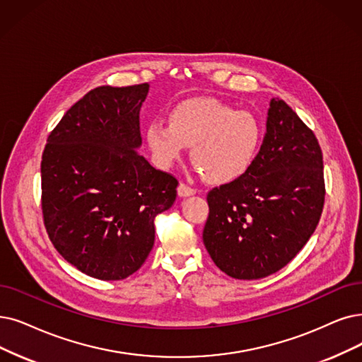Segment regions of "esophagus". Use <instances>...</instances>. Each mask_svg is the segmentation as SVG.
Wrapping results in <instances>:
<instances>
[{
    "mask_svg": "<svg viewBox=\"0 0 362 362\" xmlns=\"http://www.w3.org/2000/svg\"><path fill=\"white\" fill-rule=\"evenodd\" d=\"M177 192H178V196H180V197H189V196L196 194V190H194V189H192V187L185 185V184H182V182L178 185Z\"/></svg>",
    "mask_w": 362,
    "mask_h": 362,
    "instance_id": "34e87169",
    "label": "esophagus"
}]
</instances>
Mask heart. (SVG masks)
Masks as SVG:
<instances>
[{
  "mask_svg": "<svg viewBox=\"0 0 362 362\" xmlns=\"http://www.w3.org/2000/svg\"><path fill=\"white\" fill-rule=\"evenodd\" d=\"M263 129L250 111L214 98H190L168 112V124L151 122L146 141L154 163L170 169L190 148L194 169L212 184L233 182L252 166Z\"/></svg>",
  "mask_w": 362,
  "mask_h": 362,
  "instance_id": "1",
  "label": "heart"
}]
</instances>
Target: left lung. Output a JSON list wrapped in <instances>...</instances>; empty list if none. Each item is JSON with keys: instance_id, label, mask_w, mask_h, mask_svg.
<instances>
[{"instance_id": "obj_1", "label": "left lung", "mask_w": 362, "mask_h": 362, "mask_svg": "<svg viewBox=\"0 0 362 362\" xmlns=\"http://www.w3.org/2000/svg\"><path fill=\"white\" fill-rule=\"evenodd\" d=\"M322 151L310 129L273 98L263 144L250 170L208 193L204 243L235 279H262L300 252L320 223Z\"/></svg>"}]
</instances>
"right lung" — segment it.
I'll use <instances>...</instances> for the list:
<instances>
[{
    "label": "right lung",
    "mask_w": 362,
    "mask_h": 362,
    "mask_svg": "<svg viewBox=\"0 0 362 362\" xmlns=\"http://www.w3.org/2000/svg\"><path fill=\"white\" fill-rule=\"evenodd\" d=\"M150 84L100 86L72 105L47 138L41 206L68 263L100 281L131 276L154 245V218L178 181L138 154L139 111Z\"/></svg>",
    "instance_id": "obj_1"
}]
</instances>
